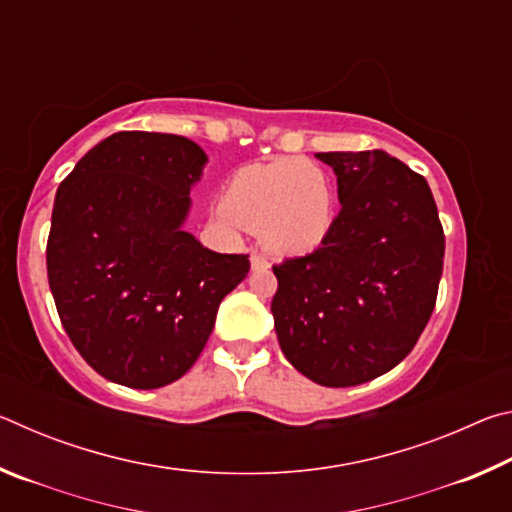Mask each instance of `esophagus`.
<instances>
[{
    "instance_id": "esophagus-1",
    "label": "esophagus",
    "mask_w": 512,
    "mask_h": 512,
    "mask_svg": "<svg viewBox=\"0 0 512 512\" xmlns=\"http://www.w3.org/2000/svg\"><path fill=\"white\" fill-rule=\"evenodd\" d=\"M250 266H253V271H262V268H268V259L259 253L250 255Z\"/></svg>"
}]
</instances>
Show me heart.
<instances>
[{
	"label": "heart",
	"instance_id": "1",
	"mask_svg": "<svg viewBox=\"0 0 512 512\" xmlns=\"http://www.w3.org/2000/svg\"><path fill=\"white\" fill-rule=\"evenodd\" d=\"M219 216L228 225L259 230L273 253H309L332 230L334 183L323 167L296 155L250 164L230 178Z\"/></svg>",
	"mask_w": 512,
	"mask_h": 512
}]
</instances>
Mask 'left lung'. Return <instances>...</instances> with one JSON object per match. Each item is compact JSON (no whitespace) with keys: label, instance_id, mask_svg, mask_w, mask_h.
<instances>
[{"label":"left lung","instance_id":"1","mask_svg":"<svg viewBox=\"0 0 512 512\" xmlns=\"http://www.w3.org/2000/svg\"><path fill=\"white\" fill-rule=\"evenodd\" d=\"M336 173L341 212L314 253L273 266L284 357L320 386L395 368L427 327L445 232L427 180L386 151L316 153Z\"/></svg>","mask_w":512,"mask_h":512}]
</instances>
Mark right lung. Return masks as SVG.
Returning a JSON list of instances; mask_svg holds the SVG:
<instances>
[{"label": "right lung", "instance_id": "obj_1", "mask_svg": "<svg viewBox=\"0 0 512 512\" xmlns=\"http://www.w3.org/2000/svg\"><path fill=\"white\" fill-rule=\"evenodd\" d=\"M205 162L187 137L121 131L58 187L51 296L74 348L115 384L149 391L183 377L250 271L248 255L214 253L183 230Z\"/></svg>", "mask_w": 512, "mask_h": 512}]
</instances>
